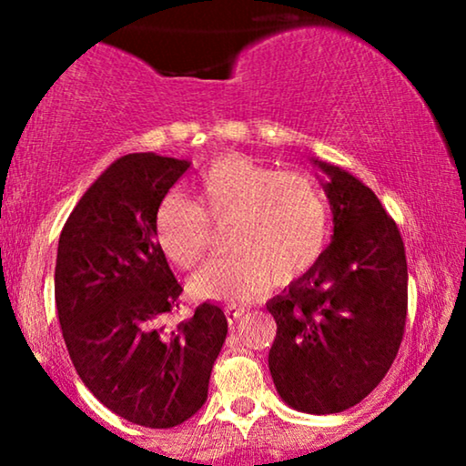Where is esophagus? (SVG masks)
<instances>
[{
  "label": "esophagus",
  "mask_w": 466,
  "mask_h": 466,
  "mask_svg": "<svg viewBox=\"0 0 466 466\" xmlns=\"http://www.w3.org/2000/svg\"><path fill=\"white\" fill-rule=\"evenodd\" d=\"M245 313H248V311H245V307H237V304H228V307H226V318H228L229 324H237Z\"/></svg>",
  "instance_id": "1"
}]
</instances>
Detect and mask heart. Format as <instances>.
<instances>
[{"label":"heart","instance_id":"1","mask_svg":"<svg viewBox=\"0 0 466 466\" xmlns=\"http://www.w3.org/2000/svg\"><path fill=\"white\" fill-rule=\"evenodd\" d=\"M197 201L177 192L159 201L155 238L166 258L190 269L210 248V220L226 226L229 254L210 260L190 291L240 302L269 287H287L322 258L330 234L329 203L304 173L274 170L248 155H223L195 181Z\"/></svg>","mask_w":466,"mask_h":466}]
</instances>
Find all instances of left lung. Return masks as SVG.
Segmentation results:
<instances>
[{
    "instance_id": "left-lung-1",
    "label": "left lung",
    "mask_w": 466,
    "mask_h": 466,
    "mask_svg": "<svg viewBox=\"0 0 466 466\" xmlns=\"http://www.w3.org/2000/svg\"><path fill=\"white\" fill-rule=\"evenodd\" d=\"M324 175L333 238L322 258L267 302L276 319L274 386L289 408L337 414L366 399L397 357L408 315V260L397 223L349 170Z\"/></svg>"
}]
</instances>
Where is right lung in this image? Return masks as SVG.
<instances>
[{
	"label": "right lung",
	"instance_id": "add662e5",
	"mask_svg": "<svg viewBox=\"0 0 466 466\" xmlns=\"http://www.w3.org/2000/svg\"><path fill=\"white\" fill-rule=\"evenodd\" d=\"M188 159L131 153L80 197L58 238L55 298L69 360L105 408L151 430L188 420L206 403L228 335L203 302L175 329L181 285L155 238V212Z\"/></svg>",
	"mask_w": 466,
	"mask_h": 466
}]
</instances>
